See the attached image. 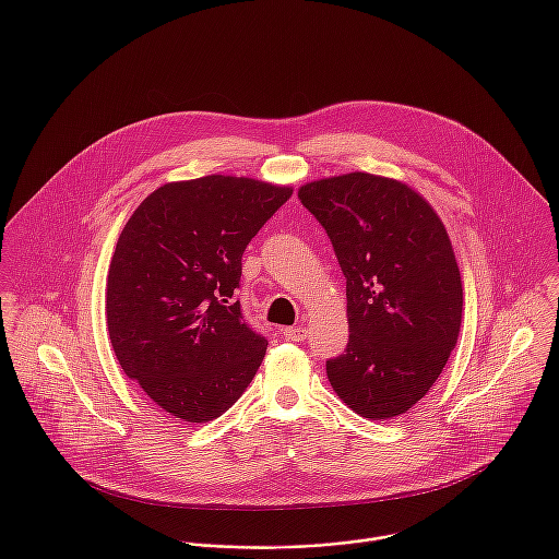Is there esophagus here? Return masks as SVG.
I'll return each mask as SVG.
<instances>
[{"mask_svg":"<svg viewBox=\"0 0 559 559\" xmlns=\"http://www.w3.org/2000/svg\"><path fill=\"white\" fill-rule=\"evenodd\" d=\"M282 333H284V337L290 340V342H301V340H306V333H308V331H306V324L299 322V324H295V326H284Z\"/></svg>","mask_w":559,"mask_h":559,"instance_id":"34e87169","label":"esophagus"}]
</instances>
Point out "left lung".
I'll use <instances>...</instances> for the list:
<instances>
[{"mask_svg":"<svg viewBox=\"0 0 559 559\" xmlns=\"http://www.w3.org/2000/svg\"><path fill=\"white\" fill-rule=\"evenodd\" d=\"M346 277L348 346L326 361L340 400L390 419L424 399L461 331L463 282L448 230L406 182L350 171L299 187Z\"/></svg>","mask_w":559,"mask_h":559,"instance_id":"obj_1","label":"left lung"}]
</instances>
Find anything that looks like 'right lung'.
Listing matches in <instances>:
<instances>
[{"mask_svg":"<svg viewBox=\"0 0 559 559\" xmlns=\"http://www.w3.org/2000/svg\"><path fill=\"white\" fill-rule=\"evenodd\" d=\"M290 185L211 174L155 189L122 228L105 288L118 364L165 413L206 424L255 377L266 340L230 301L247 242Z\"/></svg>","mask_w":559,"mask_h":559,"instance_id":"1","label":"right lung"}]
</instances>
